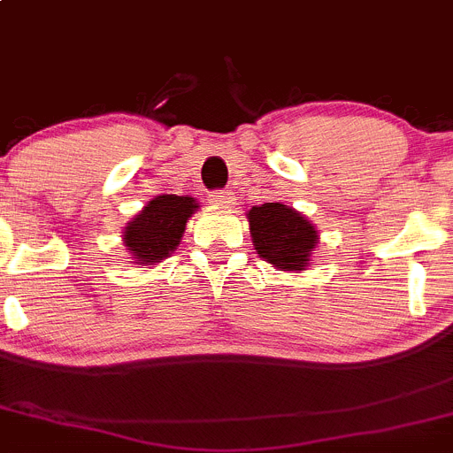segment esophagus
Listing matches in <instances>:
<instances>
[{"label":"esophagus","instance_id":"obj_1","mask_svg":"<svg viewBox=\"0 0 453 453\" xmlns=\"http://www.w3.org/2000/svg\"><path fill=\"white\" fill-rule=\"evenodd\" d=\"M211 202L219 208H230L234 203V193L232 190H212Z\"/></svg>","mask_w":453,"mask_h":453}]
</instances>
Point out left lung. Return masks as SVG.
<instances>
[{"label": "left lung", "mask_w": 453, "mask_h": 453, "mask_svg": "<svg viewBox=\"0 0 453 453\" xmlns=\"http://www.w3.org/2000/svg\"><path fill=\"white\" fill-rule=\"evenodd\" d=\"M256 251L284 271H303L311 263L317 230L308 219L284 203H263L247 214Z\"/></svg>", "instance_id": "obj_1"}]
</instances>
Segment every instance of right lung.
<instances>
[{"label": "right lung", "mask_w": 453, "mask_h": 453, "mask_svg": "<svg viewBox=\"0 0 453 453\" xmlns=\"http://www.w3.org/2000/svg\"><path fill=\"white\" fill-rule=\"evenodd\" d=\"M199 208L193 197L178 195H158L151 199L134 221L127 223L123 239L126 247L141 265L160 263L171 251L178 250L180 239L190 214Z\"/></svg>", "instance_id": "1"}]
</instances>
